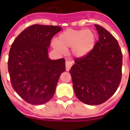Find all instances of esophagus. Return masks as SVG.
<instances>
[{
	"label": "esophagus",
	"instance_id": "34e87169",
	"mask_svg": "<svg viewBox=\"0 0 130 130\" xmlns=\"http://www.w3.org/2000/svg\"><path fill=\"white\" fill-rule=\"evenodd\" d=\"M73 65V63L70 61H67L65 63V66H66V71H69V69L71 68V67Z\"/></svg>",
	"mask_w": 130,
	"mask_h": 130
}]
</instances>
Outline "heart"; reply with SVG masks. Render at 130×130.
<instances>
[{
	"instance_id": "obj_1",
	"label": "heart",
	"mask_w": 130,
	"mask_h": 130,
	"mask_svg": "<svg viewBox=\"0 0 130 130\" xmlns=\"http://www.w3.org/2000/svg\"><path fill=\"white\" fill-rule=\"evenodd\" d=\"M96 35L90 29H68L63 31L57 38V40L51 42L52 46L60 53L72 48V53L76 57H86L94 48Z\"/></svg>"
}]
</instances>
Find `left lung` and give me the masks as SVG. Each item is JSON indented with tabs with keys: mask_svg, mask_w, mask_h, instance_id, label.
Listing matches in <instances>:
<instances>
[{
	"mask_svg": "<svg viewBox=\"0 0 130 130\" xmlns=\"http://www.w3.org/2000/svg\"><path fill=\"white\" fill-rule=\"evenodd\" d=\"M94 26L99 35L94 48L86 57L75 59L69 71L76 96L89 105L107 101L121 79L123 55L118 42L107 29Z\"/></svg>",
	"mask_w": 130,
	"mask_h": 130,
	"instance_id": "left-lung-1",
	"label": "left lung"
}]
</instances>
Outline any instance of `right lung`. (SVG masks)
<instances>
[{
	"instance_id": "add662e5",
	"label": "right lung",
	"mask_w": 130,
	"mask_h": 130,
	"mask_svg": "<svg viewBox=\"0 0 130 130\" xmlns=\"http://www.w3.org/2000/svg\"><path fill=\"white\" fill-rule=\"evenodd\" d=\"M59 26L32 25L11 45L8 70L14 90L31 105L47 103L55 92L60 75L65 71L64 59L51 60L48 47Z\"/></svg>"
}]
</instances>
